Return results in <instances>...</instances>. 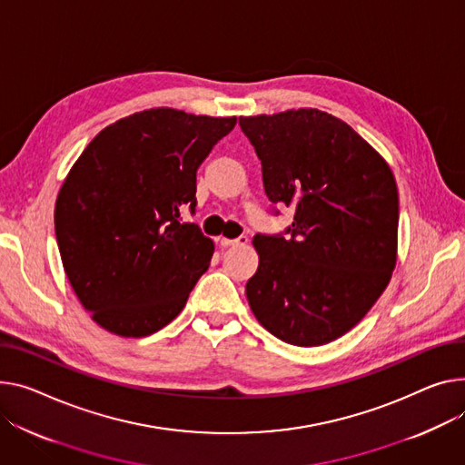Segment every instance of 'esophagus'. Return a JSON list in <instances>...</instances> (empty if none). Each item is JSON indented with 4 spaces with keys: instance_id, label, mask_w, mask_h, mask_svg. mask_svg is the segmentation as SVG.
<instances>
[{
    "instance_id": "1",
    "label": "esophagus",
    "mask_w": 465,
    "mask_h": 465,
    "mask_svg": "<svg viewBox=\"0 0 465 465\" xmlns=\"http://www.w3.org/2000/svg\"><path fill=\"white\" fill-rule=\"evenodd\" d=\"M246 242H249V237H246V235H241L237 239H226V237L221 239L223 246H244Z\"/></svg>"
}]
</instances>
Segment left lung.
<instances>
[{
  "label": "left lung",
  "mask_w": 465,
  "mask_h": 465,
  "mask_svg": "<svg viewBox=\"0 0 465 465\" xmlns=\"http://www.w3.org/2000/svg\"><path fill=\"white\" fill-rule=\"evenodd\" d=\"M262 161L265 194L295 207L282 235H256L246 299L288 344L323 346L351 331L385 292L398 251V189L381 154L316 108L239 117Z\"/></svg>",
  "instance_id": "1"
}]
</instances>
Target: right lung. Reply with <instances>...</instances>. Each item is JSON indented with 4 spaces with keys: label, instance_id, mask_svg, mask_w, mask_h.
I'll list each match as a JSON object with an SVG mask.
<instances>
[{
    "label": "right lung",
    "instance_id": "1",
    "mask_svg": "<svg viewBox=\"0 0 465 465\" xmlns=\"http://www.w3.org/2000/svg\"><path fill=\"white\" fill-rule=\"evenodd\" d=\"M237 117L151 108L103 129L61 184L54 223L65 274L108 332L168 325L207 271L214 244L181 209L196 207V170Z\"/></svg>",
    "mask_w": 465,
    "mask_h": 465
}]
</instances>
